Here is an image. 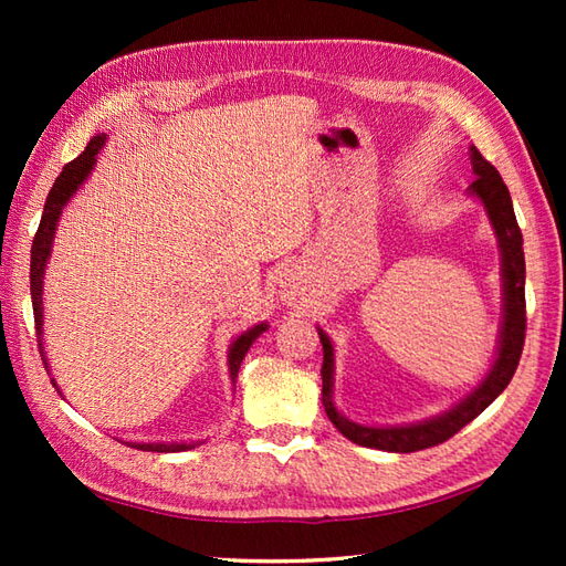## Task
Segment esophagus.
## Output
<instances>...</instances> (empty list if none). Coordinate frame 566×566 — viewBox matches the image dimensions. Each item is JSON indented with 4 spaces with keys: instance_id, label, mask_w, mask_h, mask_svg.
<instances>
[{
    "instance_id": "34e87169",
    "label": "esophagus",
    "mask_w": 566,
    "mask_h": 566,
    "mask_svg": "<svg viewBox=\"0 0 566 566\" xmlns=\"http://www.w3.org/2000/svg\"><path fill=\"white\" fill-rule=\"evenodd\" d=\"M282 298L290 306H304L308 298H306V290L302 284H296V282H286L284 284V292H282Z\"/></svg>"
}]
</instances>
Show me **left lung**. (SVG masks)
<instances>
[{"label":"left lung","mask_w":566,"mask_h":566,"mask_svg":"<svg viewBox=\"0 0 566 566\" xmlns=\"http://www.w3.org/2000/svg\"><path fill=\"white\" fill-rule=\"evenodd\" d=\"M469 158H472L474 182L469 185V195L476 197L484 203L489 213V221L494 226V233L499 238L501 248V280H503V323L499 335V353L494 365H491L489 375L479 387L467 394L464 399L450 411H444L436 418L420 420L411 426H359L347 420L333 403V345L326 333L318 328V338L323 345V389L321 401L331 423L338 428L347 440L363 448L387 450V452H418L426 448H436V444L450 440L454 432H460L467 423L484 411L486 406L494 403L496 396L509 387L515 369L521 363L523 343H525V255H523V233L515 221L513 201L509 195V187L503 185L499 170L491 165L482 153L474 146L469 148Z\"/></svg>","instance_id":"1"}]
</instances>
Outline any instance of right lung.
Wrapping results in <instances>:
<instances>
[{
  "label": "right lung",
  "mask_w": 566,
  "mask_h": 566,
  "mask_svg": "<svg viewBox=\"0 0 566 566\" xmlns=\"http://www.w3.org/2000/svg\"><path fill=\"white\" fill-rule=\"evenodd\" d=\"M104 140H106L104 134L94 136L87 143L84 153H80L75 160L63 167V172H60V177L55 179L53 189L48 191L39 231H35L33 245H31V302H33L35 335H39V350H41V359H43L45 369H48L45 353H43V274H45V264H48V258H51V248H53L60 213H63L65 203L72 199V195H75L84 179H87L90 172L94 170V165H97V153L102 150ZM264 331H268V323H258V326L248 328L243 335H238L231 345V350H228V371H231L233 387L238 379L240 363H243V357L250 350V345L255 343ZM53 387H55V379H53ZM57 394H60V389H57ZM128 444L136 450H143V452H185V450L195 448V442H128Z\"/></svg>",
  "instance_id": "right-lung-1"
}]
</instances>
